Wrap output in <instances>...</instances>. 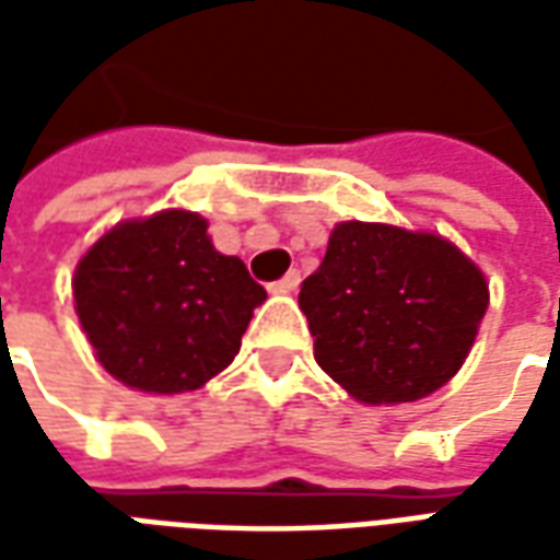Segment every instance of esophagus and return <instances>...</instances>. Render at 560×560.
<instances>
[{
	"label": "esophagus",
	"mask_w": 560,
	"mask_h": 560,
	"mask_svg": "<svg viewBox=\"0 0 560 560\" xmlns=\"http://www.w3.org/2000/svg\"><path fill=\"white\" fill-rule=\"evenodd\" d=\"M296 288H300V269H291L284 279L272 281V284H269V291L272 293H293Z\"/></svg>",
	"instance_id": "34e87169"
}]
</instances>
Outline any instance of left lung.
Instances as JSON below:
<instances>
[{"mask_svg": "<svg viewBox=\"0 0 560 560\" xmlns=\"http://www.w3.org/2000/svg\"><path fill=\"white\" fill-rule=\"evenodd\" d=\"M315 360L365 405L425 399L456 375L489 308L480 267L438 233L341 221L303 281Z\"/></svg>", "mask_w": 560, "mask_h": 560, "instance_id": "obj_1", "label": "left lung"}]
</instances>
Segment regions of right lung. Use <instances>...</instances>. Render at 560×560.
Segmentation results:
<instances>
[{
	"label": "right lung",
	"mask_w": 560,
	"mask_h": 560,
	"mask_svg": "<svg viewBox=\"0 0 560 560\" xmlns=\"http://www.w3.org/2000/svg\"><path fill=\"white\" fill-rule=\"evenodd\" d=\"M71 288L98 363L126 387L159 396L203 387L228 369L267 300L188 209L119 221L80 257Z\"/></svg>",
	"instance_id": "add662e5"
}]
</instances>
